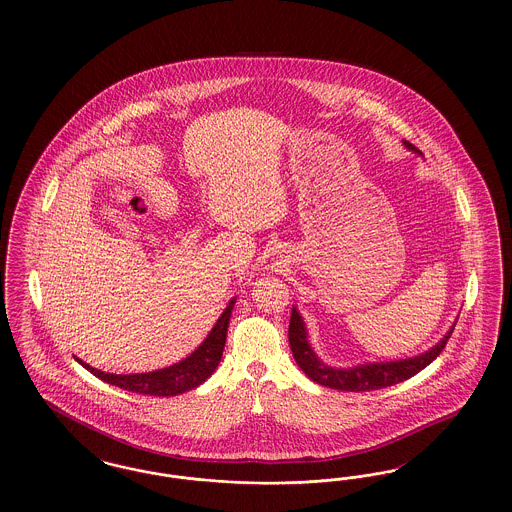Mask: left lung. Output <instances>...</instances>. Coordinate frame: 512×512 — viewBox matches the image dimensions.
Wrapping results in <instances>:
<instances>
[{"label":"left lung","mask_w":512,"mask_h":512,"mask_svg":"<svg viewBox=\"0 0 512 512\" xmlns=\"http://www.w3.org/2000/svg\"><path fill=\"white\" fill-rule=\"evenodd\" d=\"M409 149H416L413 144L405 142ZM453 334V328L447 332V336L439 341L436 347L430 351L414 357V359H405V361H395V363H372V365L355 366V368H332L318 361L317 355L313 353L309 341H307V330L305 324L299 317V313L292 309V318H290V347H292L293 359L295 363L301 366V370L320 386L332 388L340 391H372L388 388L393 384H399L403 380H409L414 374H418L422 368L430 365L447 341Z\"/></svg>","instance_id":"obj_1"}]
</instances>
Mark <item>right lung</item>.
<instances>
[{
  "label": "right lung",
  "instance_id": "obj_1",
  "mask_svg": "<svg viewBox=\"0 0 512 512\" xmlns=\"http://www.w3.org/2000/svg\"><path fill=\"white\" fill-rule=\"evenodd\" d=\"M234 301L224 309L222 317L217 320L215 328L211 334L205 338V341L195 349L194 353L176 363V365L155 370V372H144V374H107L96 370L84 361L76 359L86 370H90L94 376L101 378L103 382L117 386L122 390L132 391V393H142V395H155V397H171L184 391L194 390L199 384H203L219 366L224 343H226V330L228 322L232 315Z\"/></svg>",
  "mask_w": 512,
  "mask_h": 512
}]
</instances>
